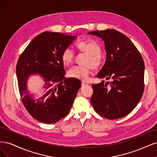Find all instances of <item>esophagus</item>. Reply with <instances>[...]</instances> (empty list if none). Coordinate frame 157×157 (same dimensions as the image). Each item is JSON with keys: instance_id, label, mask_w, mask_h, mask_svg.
Instances as JSON below:
<instances>
[{"instance_id": "obj_1", "label": "esophagus", "mask_w": 157, "mask_h": 157, "mask_svg": "<svg viewBox=\"0 0 157 157\" xmlns=\"http://www.w3.org/2000/svg\"><path fill=\"white\" fill-rule=\"evenodd\" d=\"M87 84H88V82H85V81H82V86H85V85Z\"/></svg>"}]
</instances>
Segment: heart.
I'll use <instances>...</instances> for the list:
<instances>
[{"label": "heart", "mask_w": 157, "mask_h": 157, "mask_svg": "<svg viewBox=\"0 0 157 157\" xmlns=\"http://www.w3.org/2000/svg\"><path fill=\"white\" fill-rule=\"evenodd\" d=\"M77 47L80 52L87 54L82 61L84 65L74 66L68 71L67 75L71 78L86 80L92 69H97L101 63V47L98 42L92 39L77 42ZM74 58L75 52L70 47L66 48L61 55V60L65 65H70Z\"/></svg>", "instance_id": "heart-1"}]
</instances>
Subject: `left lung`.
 <instances>
[{
  "label": "left lung",
  "instance_id": "left-lung-1",
  "mask_svg": "<svg viewBox=\"0 0 157 157\" xmlns=\"http://www.w3.org/2000/svg\"><path fill=\"white\" fill-rule=\"evenodd\" d=\"M88 34L100 37L105 42L106 60L97 77L111 80L92 84V105L99 115L108 119L124 117L137 106L143 96V58L129 38L119 31L105 29Z\"/></svg>",
  "mask_w": 157,
  "mask_h": 157
}]
</instances>
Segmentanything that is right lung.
<instances>
[{
    "instance_id": "1",
    "label": "right lung",
    "mask_w": 157,
    "mask_h": 157,
    "mask_svg": "<svg viewBox=\"0 0 157 157\" xmlns=\"http://www.w3.org/2000/svg\"><path fill=\"white\" fill-rule=\"evenodd\" d=\"M76 36L46 31L37 35L19 58L16 66L18 88L22 102L30 115L46 124L56 123L67 115L78 90L80 80L66 78L61 55ZM44 80L42 96L33 97L27 84L32 74Z\"/></svg>"
}]
</instances>
